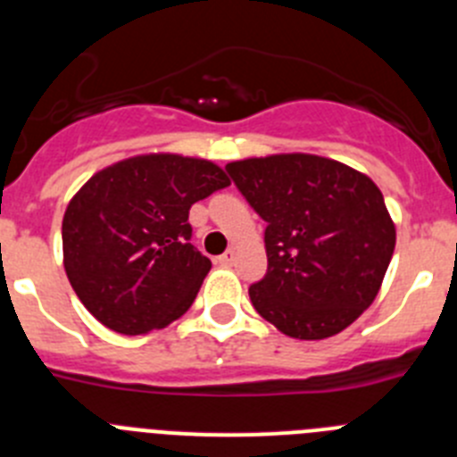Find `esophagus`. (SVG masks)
<instances>
[{"label": "esophagus", "instance_id": "obj_1", "mask_svg": "<svg viewBox=\"0 0 457 457\" xmlns=\"http://www.w3.org/2000/svg\"><path fill=\"white\" fill-rule=\"evenodd\" d=\"M233 261H236V249H228L221 256H217V263L220 265H233Z\"/></svg>", "mask_w": 457, "mask_h": 457}]
</instances>
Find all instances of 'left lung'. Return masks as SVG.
Wrapping results in <instances>:
<instances>
[{
  "mask_svg": "<svg viewBox=\"0 0 457 457\" xmlns=\"http://www.w3.org/2000/svg\"><path fill=\"white\" fill-rule=\"evenodd\" d=\"M226 171L268 221V274L249 288L253 309L300 341L353 325L378 297L395 247L378 185L311 153L247 157Z\"/></svg>",
  "mask_w": 457,
  "mask_h": 457,
  "instance_id": "obj_1",
  "label": "left lung"
}]
</instances>
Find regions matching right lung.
<instances>
[{
  "instance_id": "add662e5",
  "label": "right lung",
  "mask_w": 457,
  "mask_h": 457,
  "mask_svg": "<svg viewBox=\"0 0 457 457\" xmlns=\"http://www.w3.org/2000/svg\"><path fill=\"white\" fill-rule=\"evenodd\" d=\"M231 185L224 169L179 153L125 157L93 173L63 212V268L79 302L112 332L179 320L210 272L189 208Z\"/></svg>"
}]
</instances>
